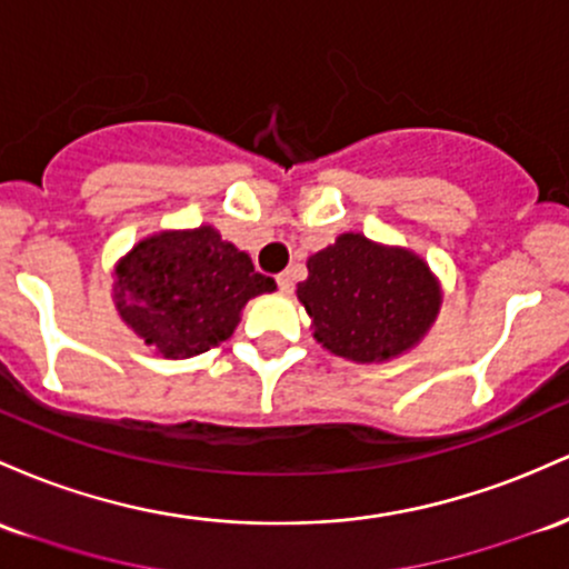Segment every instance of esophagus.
<instances>
[{"label":"esophagus","instance_id":"34e87169","mask_svg":"<svg viewBox=\"0 0 569 569\" xmlns=\"http://www.w3.org/2000/svg\"><path fill=\"white\" fill-rule=\"evenodd\" d=\"M278 286H280V291H283V295H291V291H295V278H291V272H280L278 274Z\"/></svg>","mask_w":569,"mask_h":569}]
</instances>
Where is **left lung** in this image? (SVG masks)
Wrapping results in <instances>:
<instances>
[{
  "label": "left lung",
  "mask_w": 569,
  "mask_h": 569,
  "mask_svg": "<svg viewBox=\"0 0 569 569\" xmlns=\"http://www.w3.org/2000/svg\"><path fill=\"white\" fill-rule=\"evenodd\" d=\"M297 299L329 353L383 365L413 351L442 308V286L416 251L361 232L340 234L308 259Z\"/></svg>",
  "instance_id": "obj_1"
}]
</instances>
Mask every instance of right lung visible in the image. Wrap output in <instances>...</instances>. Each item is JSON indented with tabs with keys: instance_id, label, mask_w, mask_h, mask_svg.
Here are the masks:
<instances>
[{
	"instance_id": "right-lung-1",
	"label": "right lung",
	"mask_w": 569,
	"mask_h": 569,
	"mask_svg": "<svg viewBox=\"0 0 569 569\" xmlns=\"http://www.w3.org/2000/svg\"><path fill=\"white\" fill-rule=\"evenodd\" d=\"M272 278L210 223L159 229L112 267L118 316L164 359H191L234 335L248 299L272 295Z\"/></svg>"
}]
</instances>
